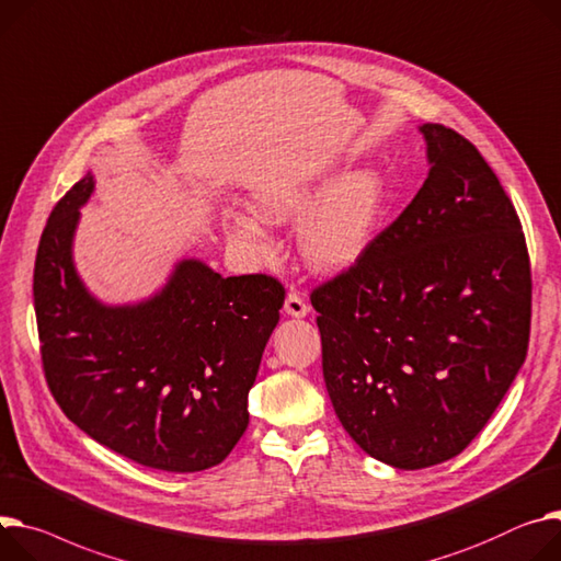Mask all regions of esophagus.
Listing matches in <instances>:
<instances>
[{
	"label": "esophagus",
	"instance_id": "1",
	"mask_svg": "<svg viewBox=\"0 0 561 561\" xmlns=\"http://www.w3.org/2000/svg\"><path fill=\"white\" fill-rule=\"evenodd\" d=\"M285 312L289 317H294V319H304V317H308L310 308H308L306 300L300 298L296 291H289L287 298H285Z\"/></svg>",
	"mask_w": 561,
	"mask_h": 561
}]
</instances>
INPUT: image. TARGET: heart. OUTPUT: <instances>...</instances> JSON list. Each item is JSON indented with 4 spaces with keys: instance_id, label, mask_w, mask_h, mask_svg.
<instances>
[{
    "instance_id": "b5f03b06",
    "label": "heart",
    "mask_w": 561,
    "mask_h": 561,
    "mask_svg": "<svg viewBox=\"0 0 561 561\" xmlns=\"http://www.w3.org/2000/svg\"><path fill=\"white\" fill-rule=\"evenodd\" d=\"M336 175L332 165L298 178L265 182L249 195L251 213L225 215V233L242 251L265 257L267 225L296 227L306 265L325 276L355 267L375 244L389 208V184L377 168H355Z\"/></svg>"
}]
</instances>
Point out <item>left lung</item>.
Wrapping results in <instances>:
<instances>
[{
	"label": "left lung",
	"instance_id": "obj_1",
	"mask_svg": "<svg viewBox=\"0 0 561 561\" xmlns=\"http://www.w3.org/2000/svg\"><path fill=\"white\" fill-rule=\"evenodd\" d=\"M422 188L362 261L312 291L334 413L373 458L458 456L526 362L530 261L494 170L438 123Z\"/></svg>",
	"mask_w": 561,
	"mask_h": 561
}]
</instances>
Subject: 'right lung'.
I'll list each match as a JSON object with an SVG mask.
<instances>
[{
  "instance_id": "obj_1",
  "label": "right lung",
  "mask_w": 561,
  "mask_h": 561,
  "mask_svg": "<svg viewBox=\"0 0 561 561\" xmlns=\"http://www.w3.org/2000/svg\"><path fill=\"white\" fill-rule=\"evenodd\" d=\"M94 188L90 170L56 204L37 247L33 298L49 389L103 447L161 471L208 469L249 424L247 396L285 289L265 274L225 278L182 257L148 298L103 304L73 261Z\"/></svg>"
}]
</instances>
